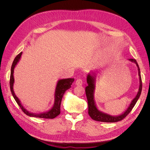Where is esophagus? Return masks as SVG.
<instances>
[{"label": "esophagus", "instance_id": "obj_1", "mask_svg": "<svg viewBox=\"0 0 150 150\" xmlns=\"http://www.w3.org/2000/svg\"><path fill=\"white\" fill-rule=\"evenodd\" d=\"M75 84L77 86H81V85L83 84V81H82V79H77L76 81V82H75Z\"/></svg>", "mask_w": 150, "mask_h": 150}]
</instances>
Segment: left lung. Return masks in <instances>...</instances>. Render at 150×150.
Returning a JSON list of instances; mask_svg holds the SVG:
<instances>
[{"mask_svg":"<svg viewBox=\"0 0 150 150\" xmlns=\"http://www.w3.org/2000/svg\"><path fill=\"white\" fill-rule=\"evenodd\" d=\"M129 61L134 62L136 64H137L138 67V74L139 77V91L138 92V94L137 95L133 100L131 101V103L129 108L127 109V110L122 114L121 115L117 116H112L111 115H109L106 113L100 111H99L96 104H95V102L94 101V82H95V78L93 77L92 75L89 74L87 76V83L88 84V86H86L85 89L86 97H87L88 103V114L90 116L91 118L95 121H101V122H115L120 121L123 120L126 116L128 115L129 113L132 110V109L134 106V105L137 103L138 99H139L141 93H142V77H141V73H140V69L139 66L138 64V62L136 61L134 59H130Z\"/></svg>","mask_w":150,"mask_h":150,"instance_id":"1","label":"left lung"}]
</instances>
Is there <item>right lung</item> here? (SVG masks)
Masks as SVG:
<instances>
[{
  "mask_svg": "<svg viewBox=\"0 0 150 150\" xmlns=\"http://www.w3.org/2000/svg\"><path fill=\"white\" fill-rule=\"evenodd\" d=\"M22 55V52H20L18 55L15 57L14 60H13L12 67H11V76H10V88L11 91L12 93V96L13 98L15 99L16 101L18 104V105L21 108L22 111H23L25 115L29 116L32 117H40V118H45V119H53L54 117L57 116L60 114L61 111V101L64 94L66 92V91L68 89H69L71 87V85L72 83L74 82V78H68V79H61L58 81V83L56 86V92H55V102L53 107L49 111L43 112V113H39V114H36V113H32L27 111L25 109L22 105L19 99L16 96V94L13 92V84L14 83V79H13V69L16 65L19 62L21 56Z\"/></svg>",
  "mask_w": 150,
  "mask_h": 150,
  "instance_id": "right-lung-1",
  "label": "right lung"
}]
</instances>
